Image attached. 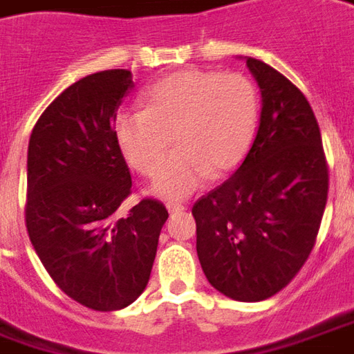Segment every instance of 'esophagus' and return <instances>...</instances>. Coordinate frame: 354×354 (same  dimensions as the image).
Here are the masks:
<instances>
[{
    "mask_svg": "<svg viewBox=\"0 0 354 354\" xmlns=\"http://www.w3.org/2000/svg\"><path fill=\"white\" fill-rule=\"evenodd\" d=\"M165 208H167V212H169V214H175V212H181V209H185V206H183L181 202L169 201L167 204H165Z\"/></svg>",
    "mask_w": 354,
    "mask_h": 354,
    "instance_id": "34e87169",
    "label": "esophagus"
}]
</instances>
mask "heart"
<instances>
[{"instance_id": "1", "label": "heart", "mask_w": 354, "mask_h": 354, "mask_svg": "<svg viewBox=\"0 0 354 354\" xmlns=\"http://www.w3.org/2000/svg\"><path fill=\"white\" fill-rule=\"evenodd\" d=\"M145 109L115 117L113 135L125 160L152 177V192L185 198L209 177L229 171L254 138L260 98L254 82L239 73L179 71L145 92ZM178 148L167 160L171 133ZM166 163H162V160Z\"/></svg>"}]
</instances>
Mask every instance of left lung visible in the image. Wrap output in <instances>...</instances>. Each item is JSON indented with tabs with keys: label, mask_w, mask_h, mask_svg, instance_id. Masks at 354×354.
I'll return each instance as SVG.
<instances>
[{
	"label": "left lung",
	"mask_w": 354,
	"mask_h": 354,
	"mask_svg": "<svg viewBox=\"0 0 354 354\" xmlns=\"http://www.w3.org/2000/svg\"><path fill=\"white\" fill-rule=\"evenodd\" d=\"M262 96L245 162L192 206L196 252L214 289L258 303L303 268L328 201V165L308 100L264 61L247 57Z\"/></svg>",
	"instance_id": "8db88e82"
}]
</instances>
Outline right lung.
<instances>
[{"mask_svg": "<svg viewBox=\"0 0 354 354\" xmlns=\"http://www.w3.org/2000/svg\"><path fill=\"white\" fill-rule=\"evenodd\" d=\"M133 86L127 69L77 80L46 107L28 142L30 243L61 291L100 312L121 310L145 291L167 219L153 198L119 212L133 181L113 123Z\"/></svg>", "mask_w": 354, "mask_h": 354, "instance_id": "1", "label": "right lung"}]
</instances>
